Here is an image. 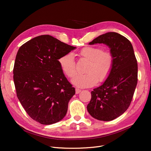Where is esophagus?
I'll list each match as a JSON object with an SVG mask.
<instances>
[{
    "mask_svg": "<svg viewBox=\"0 0 151 151\" xmlns=\"http://www.w3.org/2000/svg\"><path fill=\"white\" fill-rule=\"evenodd\" d=\"M75 91H76V93L78 94V93H79L81 92V90L80 89H79V88H76Z\"/></svg>",
    "mask_w": 151,
    "mask_h": 151,
    "instance_id": "34e87169",
    "label": "esophagus"
}]
</instances>
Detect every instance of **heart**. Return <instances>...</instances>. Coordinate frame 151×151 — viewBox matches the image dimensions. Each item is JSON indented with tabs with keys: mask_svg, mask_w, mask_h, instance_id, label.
Segmentation results:
<instances>
[{
	"mask_svg": "<svg viewBox=\"0 0 151 151\" xmlns=\"http://www.w3.org/2000/svg\"><path fill=\"white\" fill-rule=\"evenodd\" d=\"M83 59L88 60L85 72L73 78L72 83L76 86L87 88L106 80L113 65V55L108 50H103L100 46H86L79 52ZM59 65L64 74L70 78L76 74V62L72 54L63 55L59 59Z\"/></svg>",
	"mask_w": 151,
	"mask_h": 151,
	"instance_id": "b5f03b06",
	"label": "heart"
}]
</instances>
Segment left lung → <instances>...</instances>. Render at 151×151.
<instances>
[{"mask_svg": "<svg viewBox=\"0 0 151 151\" xmlns=\"http://www.w3.org/2000/svg\"><path fill=\"white\" fill-rule=\"evenodd\" d=\"M104 43L113 55V65L106 80L91 92L89 113L100 121H109L122 115L132 100L138 82V63L129 40L116 32L101 35L90 45Z\"/></svg>", "mask_w": 151, "mask_h": 151, "instance_id": "8db88e82", "label": "left lung"}]
</instances>
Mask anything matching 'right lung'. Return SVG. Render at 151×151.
Instances as JSON below:
<instances>
[{"label":"right lung","mask_w":151,"mask_h":151,"mask_svg":"<svg viewBox=\"0 0 151 151\" xmlns=\"http://www.w3.org/2000/svg\"><path fill=\"white\" fill-rule=\"evenodd\" d=\"M75 48L49 35L35 37L19 47L13 68L17 96L27 114L40 124L56 123L66 115L75 89L58 60Z\"/></svg>","instance_id":"obj_1"}]
</instances>
